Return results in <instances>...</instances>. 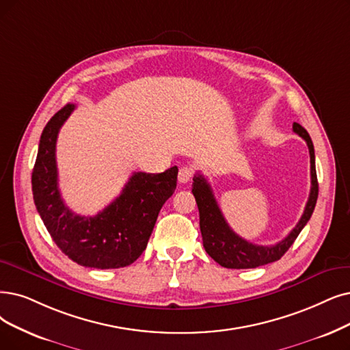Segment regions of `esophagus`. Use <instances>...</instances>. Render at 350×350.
<instances>
[{
    "label": "esophagus",
    "mask_w": 350,
    "mask_h": 350,
    "mask_svg": "<svg viewBox=\"0 0 350 350\" xmlns=\"http://www.w3.org/2000/svg\"><path fill=\"white\" fill-rule=\"evenodd\" d=\"M192 175H193L192 166H180V167H179V172H178V180H179V184L188 183V180L192 178Z\"/></svg>",
    "instance_id": "esophagus-1"
}]
</instances>
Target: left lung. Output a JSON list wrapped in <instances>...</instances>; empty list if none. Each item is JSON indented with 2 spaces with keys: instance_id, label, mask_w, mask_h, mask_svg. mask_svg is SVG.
Here are the masks:
<instances>
[{
  "instance_id": "left-lung-1",
  "label": "left lung",
  "mask_w": 350,
  "mask_h": 350,
  "mask_svg": "<svg viewBox=\"0 0 350 350\" xmlns=\"http://www.w3.org/2000/svg\"><path fill=\"white\" fill-rule=\"evenodd\" d=\"M293 131L299 136H301L307 146H309L312 188L309 200H307L304 208V213L300 221L297 222V226L293 228L291 232L280 243H277L274 245H256L241 239L240 235H237L230 228L226 218H224L208 180L201 174H197L193 176L192 193L200 209V228L202 234L204 248L208 256L214 258L219 265H222V267L256 269L260 267V265L280 260L286 254V251L291 247V244L295 243L307 221L310 219L319 195V184L314 165V148L309 133H307V131L301 124L296 122L293 123Z\"/></svg>"
}]
</instances>
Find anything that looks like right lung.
Masks as SVG:
<instances>
[{
    "label": "right lung",
    "mask_w": 350,
    "mask_h": 350,
    "mask_svg": "<svg viewBox=\"0 0 350 350\" xmlns=\"http://www.w3.org/2000/svg\"><path fill=\"white\" fill-rule=\"evenodd\" d=\"M75 105H66L41 133L31 175L33 197L53 241L85 267L120 269L136 261L148 245L162 205L176 188L178 167L162 174L135 172L119 197L94 217L75 214L59 189L55 142Z\"/></svg>",
    "instance_id": "add662e5"
}]
</instances>
